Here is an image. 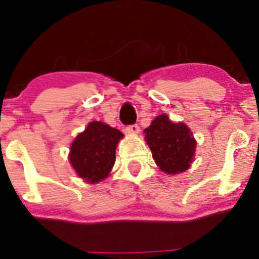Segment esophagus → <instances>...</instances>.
<instances>
[{
  "label": "esophagus",
  "mask_w": 259,
  "mask_h": 259,
  "mask_svg": "<svg viewBox=\"0 0 259 259\" xmlns=\"http://www.w3.org/2000/svg\"><path fill=\"white\" fill-rule=\"evenodd\" d=\"M126 132L129 134H139L140 126L138 125V124H132V125H127Z\"/></svg>",
  "instance_id": "obj_1"
}]
</instances>
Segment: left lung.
I'll use <instances>...</instances> for the list:
<instances>
[{"instance_id": "8db88e82", "label": "left lung", "mask_w": 259, "mask_h": 259, "mask_svg": "<svg viewBox=\"0 0 259 259\" xmlns=\"http://www.w3.org/2000/svg\"><path fill=\"white\" fill-rule=\"evenodd\" d=\"M146 141L154 162L168 174L183 173L190 168L195 156L196 141L184 123H173L160 114L145 129Z\"/></svg>"}]
</instances>
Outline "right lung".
<instances>
[{
  "label": "right lung",
  "mask_w": 259,
  "mask_h": 259,
  "mask_svg": "<svg viewBox=\"0 0 259 259\" xmlns=\"http://www.w3.org/2000/svg\"><path fill=\"white\" fill-rule=\"evenodd\" d=\"M123 134L102 121H91L70 146L69 160L86 183L106 179L115 162V147Z\"/></svg>",
  "instance_id": "1"
}]
</instances>
